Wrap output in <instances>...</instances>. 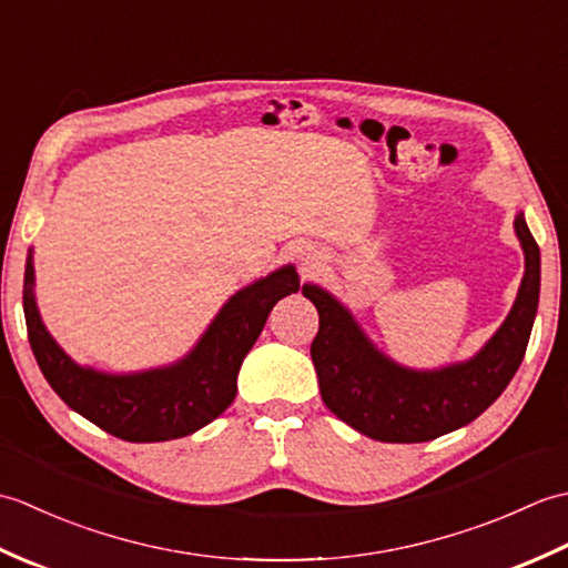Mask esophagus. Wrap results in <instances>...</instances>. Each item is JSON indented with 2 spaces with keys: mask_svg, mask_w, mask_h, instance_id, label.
I'll return each mask as SVG.
<instances>
[{
  "mask_svg": "<svg viewBox=\"0 0 568 568\" xmlns=\"http://www.w3.org/2000/svg\"><path fill=\"white\" fill-rule=\"evenodd\" d=\"M312 261H317V256H310V253H307V258H305V263H307V265H315V263H312Z\"/></svg>",
  "mask_w": 568,
  "mask_h": 568,
  "instance_id": "34e87169",
  "label": "esophagus"
}]
</instances>
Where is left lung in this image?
<instances>
[{"label": "left lung", "instance_id": "obj_1", "mask_svg": "<svg viewBox=\"0 0 568 568\" xmlns=\"http://www.w3.org/2000/svg\"><path fill=\"white\" fill-rule=\"evenodd\" d=\"M515 234L525 251V277L510 315L474 358L437 371L395 364L339 300L305 285L303 295L320 312L310 354L324 405L356 432L393 444L437 439L486 413L523 364L539 305V246L523 212L515 216Z\"/></svg>", "mask_w": 568, "mask_h": 568}]
</instances>
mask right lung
<instances>
[{
    "instance_id": "obj_1",
    "label": "right lung",
    "mask_w": 568,
    "mask_h": 568,
    "mask_svg": "<svg viewBox=\"0 0 568 568\" xmlns=\"http://www.w3.org/2000/svg\"><path fill=\"white\" fill-rule=\"evenodd\" d=\"M297 291L295 265H283L229 297L197 346L178 364L126 376L78 366L45 332L33 297L31 251L23 273V315L39 368L70 409L124 442H168L210 425L232 405L241 361L277 300Z\"/></svg>"
}]
</instances>
